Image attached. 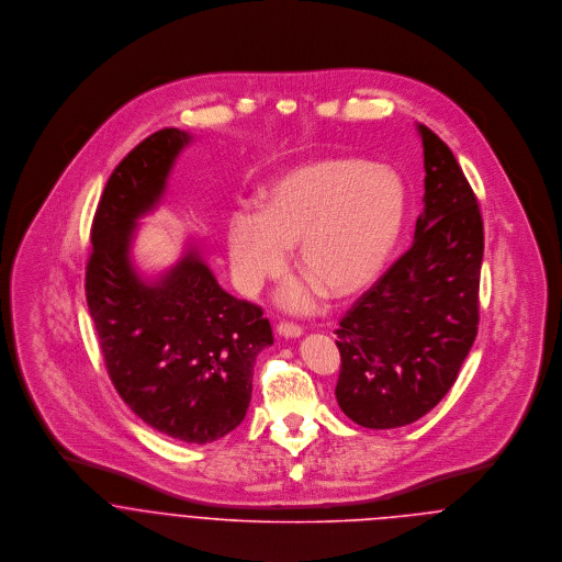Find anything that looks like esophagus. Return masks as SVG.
<instances>
[{
    "label": "esophagus",
    "instance_id": "1",
    "mask_svg": "<svg viewBox=\"0 0 562 562\" xmlns=\"http://www.w3.org/2000/svg\"><path fill=\"white\" fill-rule=\"evenodd\" d=\"M277 333L283 335V337H301L303 335V328L294 322H279L277 324Z\"/></svg>",
    "mask_w": 562,
    "mask_h": 562
}]
</instances>
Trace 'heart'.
<instances>
[{
    "label": "heart",
    "mask_w": 562,
    "mask_h": 562,
    "mask_svg": "<svg viewBox=\"0 0 562 562\" xmlns=\"http://www.w3.org/2000/svg\"><path fill=\"white\" fill-rule=\"evenodd\" d=\"M404 221L401 177L383 164L324 158L277 177L261 205H241L227 227L234 277L244 292L296 266L328 299L346 301L370 288L390 259ZM313 285L290 288L285 303L307 307Z\"/></svg>",
    "instance_id": "obj_1"
}]
</instances>
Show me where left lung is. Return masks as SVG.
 Listing matches in <instances>:
<instances>
[{
    "instance_id": "1",
    "label": "left lung",
    "mask_w": 562,
    "mask_h": 562,
    "mask_svg": "<svg viewBox=\"0 0 562 562\" xmlns=\"http://www.w3.org/2000/svg\"><path fill=\"white\" fill-rule=\"evenodd\" d=\"M424 212L401 259L346 312L335 330L339 408L363 428H398L454 385L479 333L482 216L448 145L417 125Z\"/></svg>"
}]
</instances>
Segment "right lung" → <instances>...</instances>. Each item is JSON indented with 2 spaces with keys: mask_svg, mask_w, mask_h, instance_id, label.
<instances>
[{
  "mask_svg": "<svg viewBox=\"0 0 562 562\" xmlns=\"http://www.w3.org/2000/svg\"><path fill=\"white\" fill-rule=\"evenodd\" d=\"M190 134L166 127L110 175L94 212L86 303L114 390L151 428L210 443L246 415L255 357L272 344L261 307L227 294L196 248L160 279L138 274L130 250Z\"/></svg>",
  "mask_w": 562,
  "mask_h": 562,
  "instance_id": "add662e5",
  "label": "right lung"
}]
</instances>
